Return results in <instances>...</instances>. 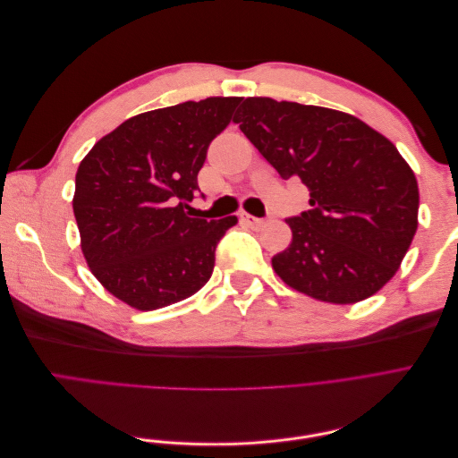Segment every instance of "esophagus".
<instances>
[{
	"label": "esophagus",
	"mask_w": 458,
	"mask_h": 458,
	"mask_svg": "<svg viewBox=\"0 0 458 458\" xmlns=\"http://www.w3.org/2000/svg\"><path fill=\"white\" fill-rule=\"evenodd\" d=\"M241 219L242 221H246L248 225H252V227H256V229H261V227H266V224L267 221L266 219H259V217H254V216H250V214H246V212H242L241 214Z\"/></svg>",
	"instance_id": "34e87169"
}]
</instances>
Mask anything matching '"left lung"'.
<instances>
[{"mask_svg":"<svg viewBox=\"0 0 458 458\" xmlns=\"http://www.w3.org/2000/svg\"><path fill=\"white\" fill-rule=\"evenodd\" d=\"M283 179L300 177L310 210L288 217L293 242L275 273L330 303L377 294L419 225V185L395 145L363 120L325 106L248 97L234 118Z\"/></svg>","mask_w":458,"mask_h":458,"instance_id":"left-lung-1","label":"left lung"}]
</instances>
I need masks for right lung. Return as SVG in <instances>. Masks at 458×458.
Wrapping results in <instances>:
<instances>
[{
  "label": "right lung",
  "mask_w": 458,
  "mask_h": 458,
  "mask_svg": "<svg viewBox=\"0 0 458 458\" xmlns=\"http://www.w3.org/2000/svg\"><path fill=\"white\" fill-rule=\"evenodd\" d=\"M242 97L148 110L97 141L80 162L72 199L91 273L128 306L152 311L208 283L216 246L237 216L189 217L206 152Z\"/></svg>",
  "instance_id": "1"
}]
</instances>
